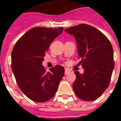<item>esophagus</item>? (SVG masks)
I'll return each instance as SVG.
<instances>
[{
    "label": "esophagus",
    "instance_id": "esophagus-1",
    "mask_svg": "<svg viewBox=\"0 0 121 121\" xmlns=\"http://www.w3.org/2000/svg\"><path fill=\"white\" fill-rule=\"evenodd\" d=\"M70 70L68 69V68H65V75L68 74V73H70Z\"/></svg>",
    "mask_w": 121,
    "mask_h": 121
}]
</instances>
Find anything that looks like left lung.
<instances>
[{
    "label": "left lung",
    "mask_w": 121,
    "mask_h": 121,
    "mask_svg": "<svg viewBox=\"0 0 121 121\" xmlns=\"http://www.w3.org/2000/svg\"><path fill=\"white\" fill-rule=\"evenodd\" d=\"M77 41L83 74L75 71L74 92L83 100L92 101L100 97L111 82L114 68V51L107 38L95 27L80 24L65 29Z\"/></svg>",
    "instance_id": "left-lung-1"
}]
</instances>
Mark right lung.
Here are the masks:
<instances>
[{"label": "right lung", "mask_w": 121, "mask_h": 121, "mask_svg": "<svg viewBox=\"0 0 121 121\" xmlns=\"http://www.w3.org/2000/svg\"><path fill=\"white\" fill-rule=\"evenodd\" d=\"M63 31L34 27L16 42L11 54V67L21 91L33 101L44 102L54 97L65 74V68L56 65L46 72L42 63L50 44Z\"/></svg>", "instance_id": "obj_1"}]
</instances>
